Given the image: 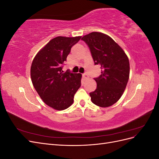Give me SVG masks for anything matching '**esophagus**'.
I'll list each match as a JSON object with an SVG mask.
<instances>
[{
  "label": "esophagus",
  "mask_w": 159,
  "mask_h": 159,
  "mask_svg": "<svg viewBox=\"0 0 159 159\" xmlns=\"http://www.w3.org/2000/svg\"><path fill=\"white\" fill-rule=\"evenodd\" d=\"M83 78H84V80H88L89 78V76H88V75L87 74H84L83 75Z\"/></svg>",
  "instance_id": "obj_1"
}]
</instances>
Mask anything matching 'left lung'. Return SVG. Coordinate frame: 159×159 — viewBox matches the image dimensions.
<instances>
[{
	"mask_svg": "<svg viewBox=\"0 0 159 159\" xmlns=\"http://www.w3.org/2000/svg\"><path fill=\"white\" fill-rule=\"evenodd\" d=\"M89 48L95 65L102 74L95 78L97 88L89 93L91 102L101 107L113 105L121 98L129 78V61L125 52L111 38L94 32L81 38Z\"/></svg>",
	"mask_w": 159,
	"mask_h": 159,
	"instance_id": "1",
	"label": "left lung"
}]
</instances>
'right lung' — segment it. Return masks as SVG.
<instances>
[{"mask_svg":"<svg viewBox=\"0 0 159 159\" xmlns=\"http://www.w3.org/2000/svg\"><path fill=\"white\" fill-rule=\"evenodd\" d=\"M81 36H57L37 53L30 68L32 82L47 105L56 110L68 108L81 86V74L62 70L71 47Z\"/></svg>","mask_w":159,"mask_h":159,"instance_id":"obj_1","label":"right lung"}]
</instances>
